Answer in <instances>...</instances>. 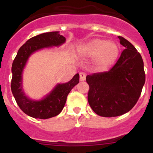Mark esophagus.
<instances>
[{
  "mask_svg": "<svg viewBox=\"0 0 153 153\" xmlns=\"http://www.w3.org/2000/svg\"><path fill=\"white\" fill-rule=\"evenodd\" d=\"M79 79H80V81H84L86 79V74L84 73H79Z\"/></svg>",
  "mask_w": 153,
  "mask_h": 153,
  "instance_id": "1",
  "label": "esophagus"
}]
</instances>
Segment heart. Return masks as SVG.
Masks as SVG:
<instances>
[{"label":"heart","mask_w":153,"mask_h":153,"mask_svg":"<svg viewBox=\"0 0 153 153\" xmlns=\"http://www.w3.org/2000/svg\"><path fill=\"white\" fill-rule=\"evenodd\" d=\"M79 53L84 57H94L93 64L99 70H106L116 62L120 47L116 43L104 39H93L81 46Z\"/></svg>","instance_id":"obj_1"}]
</instances>
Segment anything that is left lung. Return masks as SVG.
Segmentation results:
<instances>
[{
  "label": "left lung",
  "mask_w": 153,
  "mask_h": 153,
  "mask_svg": "<svg viewBox=\"0 0 153 153\" xmlns=\"http://www.w3.org/2000/svg\"><path fill=\"white\" fill-rule=\"evenodd\" d=\"M125 50L109 71L87 75L88 102L94 113L103 117H118L129 112L141 95L146 81L140 53L123 36Z\"/></svg>",
  "instance_id": "1"
}]
</instances>
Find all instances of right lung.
<instances>
[{"label": "right lung", "instance_id": "right-lung-1", "mask_svg": "<svg viewBox=\"0 0 153 153\" xmlns=\"http://www.w3.org/2000/svg\"><path fill=\"white\" fill-rule=\"evenodd\" d=\"M66 38L58 31L44 33L29 39L19 49L12 63L11 91L19 107L27 115L35 119H49L56 117L63 110L67 97L79 83V76L76 74L66 83H60L40 100L28 98L22 89V73L28 58L35 51L50 47H58L65 43Z\"/></svg>", "mask_w": 153, "mask_h": 153}]
</instances>
